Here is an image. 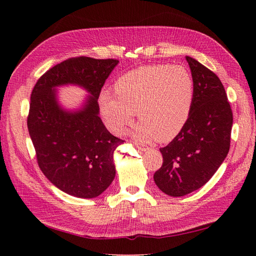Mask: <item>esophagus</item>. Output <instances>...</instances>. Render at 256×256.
Wrapping results in <instances>:
<instances>
[{"label": "esophagus", "mask_w": 256, "mask_h": 256, "mask_svg": "<svg viewBox=\"0 0 256 256\" xmlns=\"http://www.w3.org/2000/svg\"><path fill=\"white\" fill-rule=\"evenodd\" d=\"M134 145L138 147V150H142V152H145V150H148V147L143 145V144H140V143H136V142Z\"/></svg>", "instance_id": "34e87169"}]
</instances>
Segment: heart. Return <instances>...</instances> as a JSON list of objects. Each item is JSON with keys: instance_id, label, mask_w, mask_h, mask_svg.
<instances>
[{"instance_id": "1", "label": "heart", "mask_w": 256, "mask_h": 256, "mask_svg": "<svg viewBox=\"0 0 256 256\" xmlns=\"http://www.w3.org/2000/svg\"><path fill=\"white\" fill-rule=\"evenodd\" d=\"M194 99V81L182 65H148L122 76L114 94L102 92L99 109L104 125L113 134L122 136L134 122H140L132 136L142 142L156 138L170 142L187 124Z\"/></svg>"}]
</instances>
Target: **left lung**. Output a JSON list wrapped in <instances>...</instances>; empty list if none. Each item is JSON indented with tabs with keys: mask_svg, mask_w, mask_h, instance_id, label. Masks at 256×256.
<instances>
[{
	"mask_svg": "<svg viewBox=\"0 0 256 256\" xmlns=\"http://www.w3.org/2000/svg\"><path fill=\"white\" fill-rule=\"evenodd\" d=\"M194 81V99L182 132L160 148L164 164L154 174L170 196H184L210 180L230 150L233 113L220 79L196 60L186 58Z\"/></svg>",
	"mask_w": 256,
	"mask_h": 256,
	"instance_id": "1",
	"label": "left lung"
}]
</instances>
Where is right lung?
I'll return each instance as SVG.
<instances>
[{"mask_svg": "<svg viewBox=\"0 0 256 256\" xmlns=\"http://www.w3.org/2000/svg\"><path fill=\"white\" fill-rule=\"evenodd\" d=\"M118 63L86 56L66 60L42 74L30 95L28 128L38 166L69 196L96 198L115 177L114 150L124 141L99 118L98 98ZM67 84L89 94L80 108L69 110L60 104L57 88Z\"/></svg>", "mask_w": 256, "mask_h": 256, "instance_id": "1", "label": "right lung"}]
</instances>
